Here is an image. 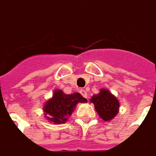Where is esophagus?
Listing matches in <instances>:
<instances>
[{"label":"esophagus","mask_w":156,"mask_h":156,"mask_svg":"<svg viewBox=\"0 0 156 156\" xmlns=\"http://www.w3.org/2000/svg\"><path fill=\"white\" fill-rule=\"evenodd\" d=\"M80 93V94H81V95L83 96L84 98H88V94H87V92H86L85 90H84V89H81Z\"/></svg>","instance_id":"esophagus-1"}]
</instances>
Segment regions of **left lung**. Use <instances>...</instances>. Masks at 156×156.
<instances>
[{"mask_svg": "<svg viewBox=\"0 0 156 156\" xmlns=\"http://www.w3.org/2000/svg\"><path fill=\"white\" fill-rule=\"evenodd\" d=\"M90 101L94 104V108L100 118L105 122L112 120L118 114L120 106L119 101L107 89H101L98 94L92 97Z\"/></svg>", "mask_w": 156, "mask_h": 156, "instance_id": "obj_1", "label": "left lung"}]
</instances>
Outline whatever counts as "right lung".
<instances>
[{
	"label": "right lung",
	"mask_w": 156,
	"mask_h": 156,
	"mask_svg": "<svg viewBox=\"0 0 156 156\" xmlns=\"http://www.w3.org/2000/svg\"><path fill=\"white\" fill-rule=\"evenodd\" d=\"M87 100L79 93L65 94L62 90L54 91L52 98L43 106L44 115L47 120L55 124L65 123L72 115L78 103H85Z\"/></svg>",
	"instance_id": "add662e5"
}]
</instances>
